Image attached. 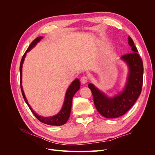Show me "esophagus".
<instances>
[{
	"instance_id": "1",
	"label": "esophagus",
	"mask_w": 155,
	"mask_h": 155,
	"mask_svg": "<svg viewBox=\"0 0 155 155\" xmlns=\"http://www.w3.org/2000/svg\"><path fill=\"white\" fill-rule=\"evenodd\" d=\"M80 81H81V83L82 84H86V83H87V81H88V78H87V77H86V76L82 77V78H81Z\"/></svg>"
}]
</instances>
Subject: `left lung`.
Returning a JSON list of instances; mask_svg holds the SVG:
<instances>
[{
	"label": "left lung",
	"instance_id": "8db88e82",
	"mask_svg": "<svg viewBox=\"0 0 155 155\" xmlns=\"http://www.w3.org/2000/svg\"><path fill=\"white\" fill-rule=\"evenodd\" d=\"M128 44L133 53L121 56L120 59L127 64L128 74L122 90L112 96H108L92 83L88 84L94 105L99 113L107 118H116L124 115L137 101L142 91L143 67L137 48L130 37Z\"/></svg>",
	"mask_w": 155,
	"mask_h": 155
}]
</instances>
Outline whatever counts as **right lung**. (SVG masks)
<instances>
[{
	"label": "right lung",
	"instance_id": "obj_1",
	"mask_svg": "<svg viewBox=\"0 0 155 155\" xmlns=\"http://www.w3.org/2000/svg\"><path fill=\"white\" fill-rule=\"evenodd\" d=\"M43 38V37L40 36L37 37V38L32 42L29 46L28 48L26 50L24 55L22 56L21 64H20V74H21V92L23 97H24V100L28 106L29 107L30 109L32 112V113L34 114V116L36 118L38 119L42 123L47 124L49 125H55V126H59L64 125V124L67 123L68 121L70 115V112H71V108H72V98L74 96L76 92L80 88V82L79 80L77 78L74 80L72 83L70 84L67 90L66 91V94H65L64 102L62 106V108L61 109L60 111L58 112L57 114H55L52 116H49V117H44L39 115L37 114L36 112L32 109L30 105L28 102V100L25 96L24 91H23L22 86V64L25 61V59L26 58V54L30 51L32 48H34L35 46L37 45V44L39 43L40 41Z\"/></svg>",
	"mask_w": 155,
	"mask_h": 155
}]
</instances>
